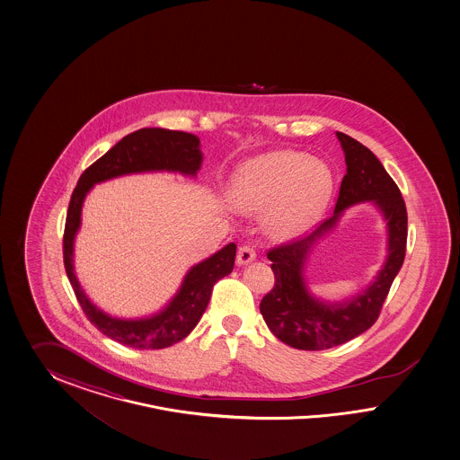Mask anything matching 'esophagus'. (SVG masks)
Wrapping results in <instances>:
<instances>
[{
	"mask_svg": "<svg viewBox=\"0 0 460 460\" xmlns=\"http://www.w3.org/2000/svg\"><path fill=\"white\" fill-rule=\"evenodd\" d=\"M256 258V251L251 248L250 244H243L237 250V265H248Z\"/></svg>",
	"mask_w": 460,
	"mask_h": 460,
	"instance_id": "1",
	"label": "esophagus"
}]
</instances>
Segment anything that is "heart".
<instances>
[{
  "instance_id": "b5f03b06",
  "label": "heart",
  "mask_w": 460,
  "mask_h": 460,
  "mask_svg": "<svg viewBox=\"0 0 460 460\" xmlns=\"http://www.w3.org/2000/svg\"><path fill=\"white\" fill-rule=\"evenodd\" d=\"M332 187L329 168L296 152H273L237 172L231 197L237 208L266 212V226L277 236L298 233L321 212Z\"/></svg>"
}]
</instances>
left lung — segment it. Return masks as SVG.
<instances>
[{
  "mask_svg": "<svg viewBox=\"0 0 460 460\" xmlns=\"http://www.w3.org/2000/svg\"><path fill=\"white\" fill-rule=\"evenodd\" d=\"M348 172L341 181L334 216L322 221L308 236L295 237L268 251L275 285L260 304L268 329L281 342L302 350L335 348L366 332L377 321L391 283L403 265L408 216L403 197L376 155L358 139L337 131ZM371 199L389 221V260L364 293L344 305H323L305 290L301 270L313 243L332 228L349 205Z\"/></svg>",
  "mask_w": 460,
  "mask_h": 460,
  "instance_id": "obj_1",
  "label": "left lung"
}]
</instances>
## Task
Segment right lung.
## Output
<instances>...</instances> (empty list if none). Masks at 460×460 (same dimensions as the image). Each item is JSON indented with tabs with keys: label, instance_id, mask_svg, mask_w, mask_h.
<instances>
[{
	"label": "right lung",
	"instance_id": "right-lung-1",
	"mask_svg": "<svg viewBox=\"0 0 460 460\" xmlns=\"http://www.w3.org/2000/svg\"><path fill=\"white\" fill-rule=\"evenodd\" d=\"M199 138L190 133L164 128H141L118 141L108 154L84 170L70 197L64 229V265L85 317L112 341L135 349H164L181 342L194 331L208 308L212 287L234 268L236 244L229 243L185 275L181 290L167 308L150 319L121 321L106 315L89 302L74 275V237L81 224L84 197L99 181L126 173L168 170L195 175L202 164Z\"/></svg>",
	"mask_w": 460,
	"mask_h": 460
}]
</instances>
